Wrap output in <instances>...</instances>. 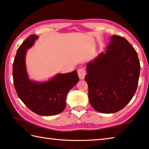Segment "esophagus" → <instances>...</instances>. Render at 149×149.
<instances>
[{
    "mask_svg": "<svg viewBox=\"0 0 149 149\" xmlns=\"http://www.w3.org/2000/svg\"><path fill=\"white\" fill-rule=\"evenodd\" d=\"M77 74H78V76H79L80 79H83L85 78V76L86 75V72L85 70L83 68H80L77 70Z\"/></svg>",
    "mask_w": 149,
    "mask_h": 149,
    "instance_id": "obj_1",
    "label": "esophagus"
}]
</instances>
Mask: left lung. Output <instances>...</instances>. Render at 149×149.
<instances>
[{"mask_svg":"<svg viewBox=\"0 0 149 149\" xmlns=\"http://www.w3.org/2000/svg\"><path fill=\"white\" fill-rule=\"evenodd\" d=\"M88 99L97 111L114 113L130 102L140 74L137 53L124 38L111 36L104 53L86 64Z\"/></svg>","mask_w":149,"mask_h":149,"instance_id":"8db88e82","label":"left lung"}]
</instances>
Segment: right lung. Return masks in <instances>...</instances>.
I'll use <instances>...</instances> for the list:
<instances>
[{"instance_id":"obj_1","label":"right lung","mask_w":149,"mask_h":149,"mask_svg":"<svg viewBox=\"0 0 149 149\" xmlns=\"http://www.w3.org/2000/svg\"><path fill=\"white\" fill-rule=\"evenodd\" d=\"M38 38L32 34L18 48L13 64V79L19 98L32 111L42 116L59 114L66 107L67 94L79 81L76 70L58 74L45 81L29 78L25 62L28 49Z\"/></svg>"}]
</instances>
